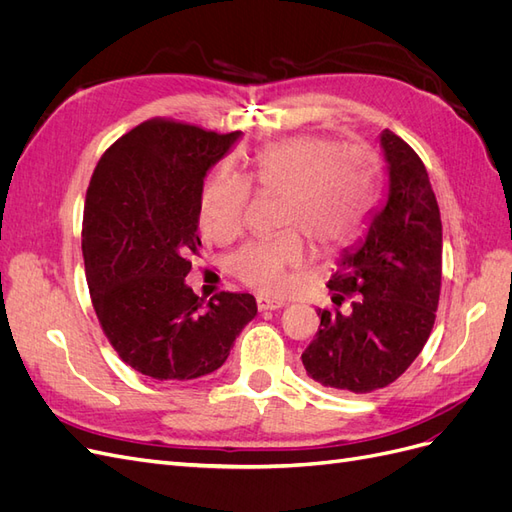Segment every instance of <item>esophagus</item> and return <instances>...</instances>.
<instances>
[{"instance_id": "obj_1", "label": "esophagus", "mask_w": 512, "mask_h": 512, "mask_svg": "<svg viewBox=\"0 0 512 512\" xmlns=\"http://www.w3.org/2000/svg\"><path fill=\"white\" fill-rule=\"evenodd\" d=\"M256 305H258L260 312H273V309H280V307H284L286 303H284L282 299H267V297H258V299H256Z\"/></svg>"}]
</instances>
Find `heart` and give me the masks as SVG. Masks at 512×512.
Listing matches in <instances>:
<instances>
[{"label": "heart", "instance_id": "obj_1", "mask_svg": "<svg viewBox=\"0 0 512 512\" xmlns=\"http://www.w3.org/2000/svg\"><path fill=\"white\" fill-rule=\"evenodd\" d=\"M250 179L262 194L282 196L277 224L289 228L241 247L228 258V271L267 294L282 292L286 273L303 267L301 231L322 250H335L359 235L376 203L374 158L363 147L318 134L292 136L258 151ZM250 203V181L215 175L200 198V228L215 241L237 237Z\"/></svg>", "mask_w": 512, "mask_h": 512}]
</instances>
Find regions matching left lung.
I'll return each mask as SVG.
<instances>
[{
	"label": "left lung",
	"mask_w": 512,
	"mask_h": 512,
	"mask_svg": "<svg viewBox=\"0 0 512 512\" xmlns=\"http://www.w3.org/2000/svg\"><path fill=\"white\" fill-rule=\"evenodd\" d=\"M380 143L389 198L365 241L344 252L327 284L335 307L318 309V333L301 354L309 378L346 393L384 389L404 374L427 344L440 301L442 220L427 168L395 132L384 130Z\"/></svg>",
	"instance_id": "left-lung-1"
}]
</instances>
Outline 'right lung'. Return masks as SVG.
Returning a JSON list of instances; mask_svg holds the SVG:
<instances>
[{
    "label": "right lung",
    "mask_w": 512,
    "mask_h": 512,
    "mask_svg": "<svg viewBox=\"0 0 512 512\" xmlns=\"http://www.w3.org/2000/svg\"><path fill=\"white\" fill-rule=\"evenodd\" d=\"M241 132L153 117L104 151L83 211V260L96 316L119 359L156 380H192L228 359L256 316L247 292L205 303L185 275L198 256L203 179Z\"/></svg>",
    "instance_id": "right-lung-1"
}]
</instances>
